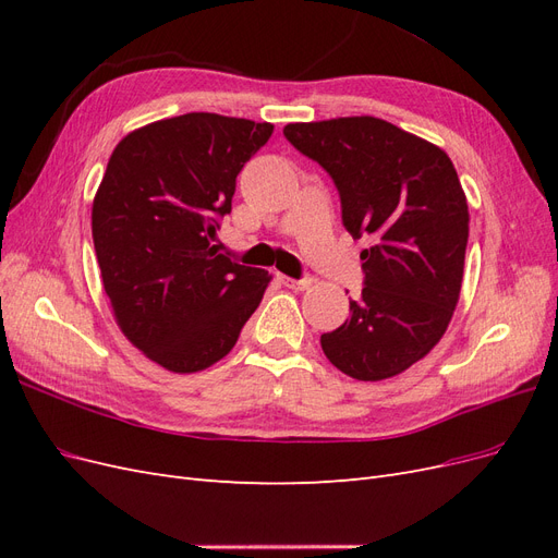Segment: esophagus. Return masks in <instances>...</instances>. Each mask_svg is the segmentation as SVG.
<instances>
[{
    "mask_svg": "<svg viewBox=\"0 0 558 558\" xmlns=\"http://www.w3.org/2000/svg\"><path fill=\"white\" fill-rule=\"evenodd\" d=\"M279 281H281L283 286H289V289H298V291H302V289H310V286H312V277H300V279H293V277L279 275Z\"/></svg>",
    "mask_w": 558,
    "mask_h": 558,
    "instance_id": "34e87169",
    "label": "esophagus"
}]
</instances>
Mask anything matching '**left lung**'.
<instances>
[{
	"label": "left lung",
	"mask_w": 558,
	"mask_h": 558,
	"mask_svg": "<svg viewBox=\"0 0 558 558\" xmlns=\"http://www.w3.org/2000/svg\"><path fill=\"white\" fill-rule=\"evenodd\" d=\"M283 137L330 174L351 238L369 240L363 291L320 347L353 379L400 375L440 342L459 302L470 221L459 174L442 148L373 116L291 123Z\"/></svg>",
	"instance_id": "8db88e82"
}]
</instances>
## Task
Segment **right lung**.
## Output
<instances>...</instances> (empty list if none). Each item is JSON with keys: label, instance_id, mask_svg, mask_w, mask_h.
Here are the masks:
<instances>
[{"label": "right lung", "instance_id": "right-lung-1", "mask_svg": "<svg viewBox=\"0 0 558 558\" xmlns=\"http://www.w3.org/2000/svg\"><path fill=\"white\" fill-rule=\"evenodd\" d=\"M275 125L183 113L130 132L93 202V242L118 326L150 361L197 373L238 342L269 283L216 253L242 167Z\"/></svg>", "mask_w": 558, "mask_h": 558}]
</instances>
